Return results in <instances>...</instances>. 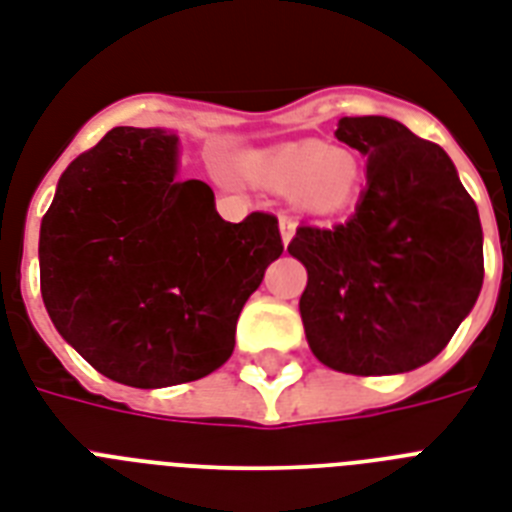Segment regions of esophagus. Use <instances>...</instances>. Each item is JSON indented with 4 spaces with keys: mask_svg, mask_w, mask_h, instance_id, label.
<instances>
[{
    "mask_svg": "<svg viewBox=\"0 0 512 512\" xmlns=\"http://www.w3.org/2000/svg\"><path fill=\"white\" fill-rule=\"evenodd\" d=\"M278 228H281V239H284V244L292 242L294 231H297V223H294L289 215H281V218H278Z\"/></svg>",
    "mask_w": 512,
    "mask_h": 512,
    "instance_id": "esophagus-1",
    "label": "esophagus"
}]
</instances>
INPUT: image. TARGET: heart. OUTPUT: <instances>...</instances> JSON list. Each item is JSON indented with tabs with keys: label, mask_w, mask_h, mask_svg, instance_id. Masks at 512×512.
Listing matches in <instances>:
<instances>
[{
	"label": "heart",
	"mask_w": 512,
	"mask_h": 512,
	"mask_svg": "<svg viewBox=\"0 0 512 512\" xmlns=\"http://www.w3.org/2000/svg\"><path fill=\"white\" fill-rule=\"evenodd\" d=\"M242 170L265 189L289 191L299 210L321 218L347 213L363 186V165L355 152L321 141L260 149L244 157Z\"/></svg>",
	"instance_id": "heart-1"
}]
</instances>
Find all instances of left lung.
I'll list each match as a JSON object with an SVG mask.
<instances>
[{"label":"left lung","mask_w":512,"mask_h":512,"mask_svg":"<svg viewBox=\"0 0 512 512\" xmlns=\"http://www.w3.org/2000/svg\"><path fill=\"white\" fill-rule=\"evenodd\" d=\"M336 139L368 157V186L344 223L299 226L289 244L307 268L299 297L307 344L339 373L415 371L447 347L479 299V210L450 155L397 120L342 118Z\"/></svg>","instance_id":"left-lung-1"}]
</instances>
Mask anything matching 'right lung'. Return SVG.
Returning a JSON list of instances; mask_svg holds the SVG:
<instances>
[{
    "label": "right lung",
    "instance_id": "obj_1",
    "mask_svg": "<svg viewBox=\"0 0 512 512\" xmlns=\"http://www.w3.org/2000/svg\"><path fill=\"white\" fill-rule=\"evenodd\" d=\"M178 136L118 126L78 155L41 220V297L102 376L197 381L234 352L244 302L281 257L278 220L228 223L205 181H178Z\"/></svg>",
    "mask_w": 512,
    "mask_h": 512
}]
</instances>
